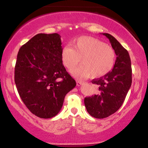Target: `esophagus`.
<instances>
[{"instance_id":"34e87169","label":"esophagus","mask_w":148,"mask_h":148,"mask_svg":"<svg viewBox=\"0 0 148 148\" xmlns=\"http://www.w3.org/2000/svg\"><path fill=\"white\" fill-rule=\"evenodd\" d=\"M84 81H79V80H77V81H76V85H77L78 86H81V85L82 84H84Z\"/></svg>"}]
</instances>
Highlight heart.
<instances>
[{
	"instance_id": "heart-1",
	"label": "heart",
	"mask_w": 148,
	"mask_h": 148,
	"mask_svg": "<svg viewBox=\"0 0 148 148\" xmlns=\"http://www.w3.org/2000/svg\"><path fill=\"white\" fill-rule=\"evenodd\" d=\"M72 46L62 49L61 57L64 65L69 70L82 62L79 67L72 71L80 78H99L113 69L115 62V52L110 46L92 37L84 36L74 40Z\"/></svg>"
}]
</instances>
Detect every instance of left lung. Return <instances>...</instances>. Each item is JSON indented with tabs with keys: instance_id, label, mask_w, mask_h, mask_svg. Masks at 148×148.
<instances>
[{
	"instance_id": "1",
	"label": "left lung",
	"mask_w": 148,
	"mask_h": 148,
	"mask_svg": "<svg viewBox=\"0 0 148 148\" xmlns=\"http://www.w3.org/2000/svg\"><path fill=\"white\" fill-rule=\"evenodd\" d=\"M111 42L117 58L113 69L106 75L92 81L98 86V94L84 99L86 110L95 118H105L115 113L125 101L132 81L129 53L114 37L103 33Z\"/></svg>"
}]
</instances>
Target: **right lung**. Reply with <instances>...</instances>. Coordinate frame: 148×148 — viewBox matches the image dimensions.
Wrapping results in <instances>:
<instances>
[{"label":"right lung","mask_w":148,"mask_h":148,"mask_svg":"<svg viewBox=\"0 0 148 148\" xmlns=\"http://www.w3.org/2000/svg\"><path fill=\"white\" fill-rule=\"evenodd\" d=\"M60 37L58 33L37 34L17 54L15 84L23 102L39 118L56 116L64 97L76 86L62 64Z\"/></svg>","instance_id":"right-lung-1"}]
</instances>
